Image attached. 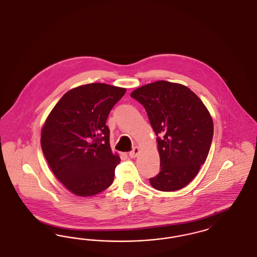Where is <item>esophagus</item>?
Returning a JSON list of instances; mask_svg holds the SVG:
<instances>
[{"mask_svg": "<svg viewBox=\"0 0 257 257\" xmlns=\"http://www.w3.org/2000/svg\"><path fill=\"white\" fill-rule=\"evenodd\" d=\"M139 152H140V148L138 147H135L134 148H133V150L129 152V156H130L131 158H136V157L138 156Z\"/></svg>", "mask_w": 257, "mask_h": 257, "instance_id": "esophagus-1", "label": "esophagus"}]
</instances>
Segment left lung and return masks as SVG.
I'll return each mask as SVG.
<instances>
[{"mask_svg": "<svg viewBox=\"0 0 257 257\" xmlns=\"http://www.w3.org/2000/svg\"><path fill=\"white\" fill-rule=\"evenodd\" d=\"M131 96L146 108L158 136L161 171L150 185L163 192L182 189L207 158L214 133L209 110L189 87L167 81L141 86Z\"/></svg>", "mask_w": 257, "mask_h": 257, "instance_id": "8db88e82", "label": "left lung"}]
</instances>
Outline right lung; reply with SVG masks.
Returning a JSON list of instances; mask_svg holds the SVG:
<instances>
[{"label": "right lung", "instance_id": "1", "mask_svg": "<svg viewBox=\"0 0 257 257\" xmlns=\"http://www.w3.org/2000/svg\"><path fill=\"white\" fill-rule=\"evenodd\" d=\"M126 88L102 83L68 90L51 110L41 129L40 145L50 169L78 196L109 188L120 158L110 147L106 121Z\"/></svg>", "mask_w": 257, "mask_h": 257}]
</instances>
